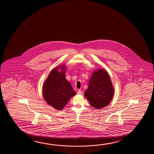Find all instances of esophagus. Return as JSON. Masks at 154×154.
<instances>
[{
    "label": "esophagus",
    "instance_id": "obj_1",
    "mask_svg": "<svg viewBox=\"0 0 154 154\" xmlns=\"http://www.w3.org/2000/svg\"><path fill=\"white\" fill-rule=\"evenodd\" d=\"M77 93L78 94H83V92L81 91V90H78L77 92Z\"/></svg>",
    "mask_w": 154,
    "mask_h": 154
}]
</instances>
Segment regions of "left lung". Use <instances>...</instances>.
Wrapping results in <instances>:
<instances>
[{
	"mask_svg": "<svg viewBox=\"0 0 154 154\" xmlns=\"http://www.w3.org/2000/svg\"><path fill=\"white\" fill-rule=\"evenodd\" d=\"M114 92L113 86L107 72L99 69L92 73L84 96L93 107L101 109L111 102Z\"/></svg>",
	"mask_w": 154,
	"mask_h": 154,
	"instance_id": "left-lung-1",
	"label": "left lung"
}]
</instances>
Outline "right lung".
Segmentation results:
<instances>
[{
    "label": "right lung",
    "mask_w": 154,
    "mask_h": 154,
    "mask_svg": "<svg viewBox=\"0 0 154 154\" xmlns=\"http://www.w3.org/2000/svg\"><path fill=\"white\" fill-rule=\"evenodd\" d=\"M59 69L61 70L59 71ZM66 70L64 64L53 69L42 88L45 101L58 111L62 110L69 99L76 94L70 82L66 79Z\"/></svg>",
    "instance_id": "right-lung-1"
}]
</instances>
